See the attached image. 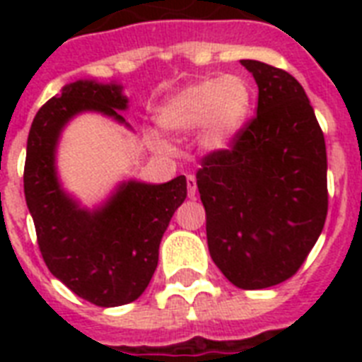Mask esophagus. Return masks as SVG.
Instances as JSON below:
<instances>
[{
    "instance_id": "1",
    "label": "esophagus",
    "mask_w": 362,
    "mask_h": 362,
    "mask_svg": "<svg viewBox=\"0 0 362 362\" xmlns=\"http://www.w3.org/2000/svg\"><path fill=\"white\" fill-rule=\"evenodd\" d=\"M195 193H197V180H195V176L187 175V195L189 197H195Z\"/></svg>"
}]
</instances>
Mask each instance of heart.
<instances>
[{
    "label": "heart",
    "mask_w": 362,
    "mask_h": 362,
    "mask_svg": "<svg viewBox=\"0 0 362 362\" xmlns=\"http://www.w3.org/2000/svg\"><path fill=\"white\" fill-rule=\"evenodd\" d=\"M253 90L244 76H212L182 88L158 109V124L169 133L184 135L203 127L210 148H223L246 124Z\"/></svg>",
    "instance_id": "1"
}]
</instances>
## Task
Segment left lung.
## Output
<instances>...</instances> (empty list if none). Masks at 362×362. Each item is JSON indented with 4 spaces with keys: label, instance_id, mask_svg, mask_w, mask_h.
<instances>
[{
    "label": "left lung",
    "instance_id": "left-lung-1",
    "mask_svg": "<svg viewBox=\"0 0 362 362\" xmlns=\"http://www.w3.org/2000/svg\"><path fill=\"white\" fill-rule=\"evenodd\" d=\"M259 88L257 116L227 150L203 158L197 187L210 257L233 286L289 280L325 226V136L304 88L287 71L240 59Z\"/></svg>",
    "mask_w": 362,
    "mask_h": 362
}]
</instances>
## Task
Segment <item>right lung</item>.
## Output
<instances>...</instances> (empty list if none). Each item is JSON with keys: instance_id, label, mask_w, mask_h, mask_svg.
Wrapping results in <instances>:
<instances>
[{"instance_id": "obj_1", "label": "right lung", "mask_w": 362, "mask_h": 362, "mask_svg": "<svg viewBox=\"0 0 362 362\" xmlns=\"http://www.w3.org/2000/svg\"><path fill=\"white\" fill-rule=\"evenodd\" d=\"M118 84L76 81L42 105L28 135L24 193L48 270L71 291L103 308L141 297L158 267L159 242L187 195L186 176L165 184L122 182L101 206L82 209L64 192L56 148L73 116L93 110L127 125Z\"/></svg>"}]
</instances>
